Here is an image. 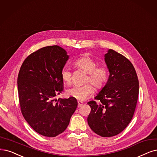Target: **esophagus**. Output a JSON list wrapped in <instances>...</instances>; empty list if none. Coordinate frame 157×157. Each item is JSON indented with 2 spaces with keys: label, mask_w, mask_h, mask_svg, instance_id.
<instances>
[{
  "label": "esophagus",
  "mask_w": 157,
  "mask_h": 157,
  "mask_svg": "<svg viewBox=\"0 0 157 157\" xmlns=\"http://www.w3.org/2000/svg\"><path fill=\"white\" fill-rule=\"evenodd\" d=\"M78 107H80L81 106L83 105V103L82 101H78Z\"/></svg>",
  "instance_id": "1"
}]
</instances>
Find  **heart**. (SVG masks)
Listing matches in <instances>:
<instances>
[{"mask_svg": "<svg viewBox=\"0 0 157 157\" xmlns=\"http://www.w3.org/2000/svg\"><path fill=\"white\" fill-rule=\"evenodd\" d=\"M75 67L83 70L87 73L86 82H90L95 87L101 89L105 84L109 72L105 66H97V63L89 57H80L74 63ZM61 78L64 83L70 84L71 83L72 74L68 68L64 67L61 71ZM93 88L86 83L80 86H74L67 90V94L78 100L83 101L88 98L93 92Z\"/></svg>", "mask_w": 157, "mask_h": 157, "instance_id": "heart-1", "label": "heart"}]
</instances>
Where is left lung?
Instances as JSON below:
<instances>
[{
	"mask_svg": "<svg viewBox=\"0 0 157 157\" xmlns=\"http://www.w3.org/2000/svg\"><path fill=\"white\" fill-rule=\"evenodd\" d=\"M109 72L105 86L87 103L91 111L87 118L90 129L103 137L117 135L130 123L139 93L135 69L125 57L109 49L104 56Z\"/></svg>",
	"mask_w": 157,
	"mask_h": 157,
	"instance_id": "obj_1",
	"label": "left lung"
}]
</instances>
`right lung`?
Instances as JSON below:
<instances>
[{"mask_svg":"<svg viewBox=\"0 0 157 157\" xmlns=\"http://www.w3.org/2000/svg\"><path fill=\"white\" fill-rule=\"evenodd\" d=\"M69 56L59 46L33 52L23 62L17 78L22 114L39 134L55 137L65 131L78 106L75 98L54 99L63 90L61 71Z\"/></svg>","mask_w":157,"mask_h":157,"instance_id":"obj_1","label":"right lung"}]
</instances>
